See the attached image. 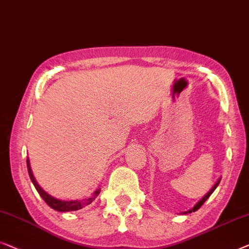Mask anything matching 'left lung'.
I'll return each mask as SVG.
<instances>
[{"label":"left lung","instance_id":"1","mask_svg":"<svg viewBox=\"0 0 249 249\" xmlns=\"http://www.w3.org/2000/svg\"><path fill=\"white\" fill-rule=\"evenodd\" d=\"M220 180H221V178H219L218 180H216V183L213 185V187L211 188V190H210L208 193H206L204 196H203V197L199 199V201L196 203V204L193 206V208H192L191 210H188V211H185V212H183V214H187V213H192V212H195V211H197V210L201 208V206L204 204V202L206 201V199H208L209 197H210V195H211L213 192H214V190L216 187H218V185H219V183H220Z\"/></svg>","mask_w":249,"mask_h":249}]
</instances>
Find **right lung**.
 <instances>
[{
  "label": "right lung",
  "mask_w": 249,
  "mask_h": 249,
  "mask_svg": "<svg viewBox=\"0 0 249 249\" xmlns=\"http://www.w3.org/2000/svg\"><path fill=\"white\" fill-rule=\"evenodd\" d=\"M27 167H28V173H29V177L31 181H33L34 186L36 187V190L39 195L43 197V199L45 202L47 203L48 206H51L52 209L56 210L58 212H69V211H78V210H81L85 208V206L91 204V202H93L94 199L100 193V188H98L97 191H94V193L92 194V196H90L89 198H85V199H73V201H63V199H58L55 198L53 196L50 195L48 193H46L43 188H41L38 183L35 179L33 171H31L30 168V162L29 159L27 158Z\"/></svg>",
  "instance_id": "add662e5"
}]
</instances>
